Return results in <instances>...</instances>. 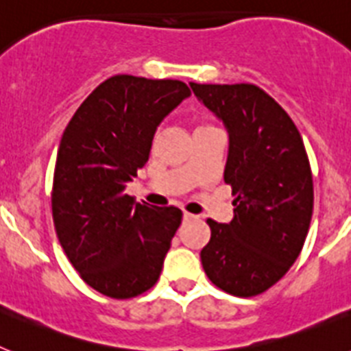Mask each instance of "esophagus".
<instances>
[{
    "mask_svg": "<svg viewBox=\"0 0 351 351\" xmlns=\"http://www.w3.org/2000/svg\"><path fill=\"white\" fill-rule=\"evenodd\" d=\"M182 219H184V221H191V219H197V216H193V214L190 213H184L182 214Z\"/></svg>",
    "mask_w": 351,
    "mask_h": 351,
    "instance_id": "1",
    "label": "esophagus"
}]
</instances>
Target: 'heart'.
Masks as SVG:
<instances>
[{"mask_svg":"<svg viewBox=\"0 0 351 351\" xmlns=\"http://www.w3.org/2000/svg\"><path fill=\"white\" fill-rule=\"evenodd\" d=\"M206 128H210V126H198L197 132H200V130H206Z\"/></svg>","mask_w":351,"mask_h":351,"instance_id":"1","label":"heart"}]
</instances>
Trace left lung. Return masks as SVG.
<instances>
[{
  "mask_svg": "<svg viewBox=\"0 0 351 351\" xmlns=\"http://www.w3.org/2000/svg\"><path fill=\"white\" fill-rule=\"evenodd\" d=\"M190 86L228 132L225 182L235 195L230 223L207 219L204 271L226 293L258 295L287 274L309 230L313 176L302 137L253 84Z\"/></svg>",
  "mask_w": 351,
  "mask_h": 351,
  "instance_id": "left-lung-1",
  "label": "left lung"
}]
</instances>
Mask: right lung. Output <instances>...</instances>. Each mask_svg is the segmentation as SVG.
<instances>
[{
    "mask_svg": "<svg viewBox=\"0 0 351 351\" xmlns=\"http://www.w3.org/2000/svg\"><path fill=\"white\" fill-rule=\"evenodd\" d=\"M190 95L181 80L114 75L82 101L61 137L56 234L80 278L104 295L137 297L160 278L182 213L137 204L125 190L147 163L161 121Z\"/></svg>",
    "mask_w": 351,
    "mask_h": 351,
    "instance_id": "obj_1",
    "label": "right lung"
}]
</instances>
